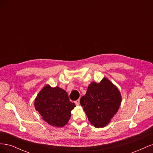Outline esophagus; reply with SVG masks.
Returning a JSON list of instances; mask_svg holds the SVG:
<instances>
[{
    "mask_svg": "<svg viewBox=\"0 0 153 153\" xmlns=\"http://www.w3.org/2000/svg\"><path fill=\"white\" fill-rule=\"evenodd\" d=\"M75 104H76V105H80V100L79 99H78L76 101H75Z\"/></svg>",
    "mask_w": 153,
    "mask_h": 153,
    "instance_id": "34e87169",
    "label": "esophagus"
}]
</instances>
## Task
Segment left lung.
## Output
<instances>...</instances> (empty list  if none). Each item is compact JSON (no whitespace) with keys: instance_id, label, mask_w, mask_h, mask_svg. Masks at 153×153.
Returning a JSON list of instances; mask_svg holds the SVG:
<instances>
[{"instance_id":"1","label":"left lung","mask_w":153,"mask_h":153,"mask_svg":"<svg viewBox=\"0 0 153 153\" xmlns=\"http://www.w3.org/2000/svg\"><path fill=\"white\" fill-rule=\"evenodd\" d=\"M121 100L118 88L103 78L100 83L92 82L89 85L86 94L80 98V105L91 124L103 128L117 112Z\"/></svg>"}]
</instances>
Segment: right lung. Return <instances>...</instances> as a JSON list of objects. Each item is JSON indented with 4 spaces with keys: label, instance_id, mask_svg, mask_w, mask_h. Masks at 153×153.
I'll list each match as a JSON object with an SVG mask.
<instances>
[{
    "label": "right lung",
    "instance_id": "add662e5",
    "mask_svg": "<svg viewBox=\"0 0 153 153\" xmlns=\"http://www.w3.org/2000/svg\"><path fill=\"white\" fill-rule=\"evenodd\" d=\"M34 106L48 124L63 127L69 121L71 110L76 105L69 101L66 91L59 87H52L46 85L37 95Z\"/></svg>",
    "mask_w": 153,
    "mask_h": 153
}]
</instances>
